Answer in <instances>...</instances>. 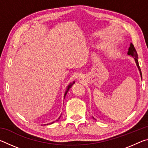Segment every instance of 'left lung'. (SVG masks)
<instances>
[{
	"label": "left lung",
	"mask_w": 148,
	"mask_h": 148,
	"mask_svg": "<svg viewBox=\"0 0 148 148\" xmlns=\"http://www.w3.org/2000/svg\"><path fill=\"white\" fill-rule=\"evenodd\" d=\"M127 55H128V56H131L132 58L134 59V61H135V62H136V66L138 67V71L140 72V77H141V79H142L141 70H140L139 64H138V54H137V52L136 51V49H135V48H134L133 44H132V43L130 44V46H129V49H128V52H127ZM92 118H94V117H92Z\"/></svg>",
	"instance_id": "1"
}]
</instances>
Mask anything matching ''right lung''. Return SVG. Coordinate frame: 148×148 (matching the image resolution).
I'll list each match as a JSON object with an SVG mask.
<instances>
[{
	"instance_id": "1",
	"label": "right lung",
	"mask_w": 148,
	"mask_h": 148,
	"mask_svg": "<svg viewBox=\"0 0 148 148\" xmlns=\"http://www.w3.org/2000/svg\"><path fill=\"white\" fill-rule=\"evenodd\" d=\"M74 83H75V81H74L73 82H72V83H71L69 85H68V86H67V87H66V91H65V93H64V97H65V96H66V93L67 92H68V91H69V90L71 88V87H72V86H73V84H74ZM61 117V116H60ZM60 119V117H59V119H57V120H56V121H58V120ZM56 121H53V122H52V123H48L49 125H50V124H52V123H55ZM48 124H47V125H48Z\"/></svg>"
}]
</instances>
